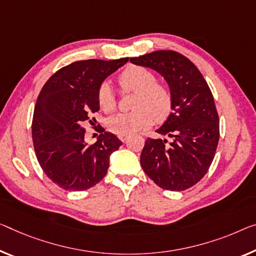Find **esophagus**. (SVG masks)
Listing matches in <instances>:
<instances>
[{"instance_id":"obj_1","label":"esophagus","mask_w":256,"mask_h":256,"mask_svg":"<svg viewBox=\"0 0 256 256\" xmlns=\"http://www.w3.org/2000/svg\"><path fill=\"white\" fill-rule=\"evenodd\" d=\"M127 138H128L127 136H121V137H120V140H122V142H126V140H127Z\"/></svg>"}]
</instances>
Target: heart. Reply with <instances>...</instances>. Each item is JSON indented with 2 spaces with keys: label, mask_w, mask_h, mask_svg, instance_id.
Instances as JSON below:
<instances>
[{
  "label": "heart",
  "mask_w": 256,
  "mask_h": 256,
  "mask_svg": "<svg viewBox=\"0 0 256 256\" xmlns=\"http://www.w3.org/2000/svg\"><path fill=\"white\" fill-rule=\"evenodd\" d=\"M124 92H135L134 111L118 113L108 120V127L118 136H129L150 127L154 120L164 122L172 111V95L167 86L159 84L152 70L142 66H130L119 76ZM97 103L102 111L110 113L116 108V98L108 82H103L97 90Z\"/></svg>",
  "instance_id": "b5f03b06"
}]
</instances>
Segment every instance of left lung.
Segmentation results:
<instances>
[{
	"mask_svg": "<svg viewBox=\"0 0 256 256\" xmlns=\"http://www.w3.org/2000/svg\"><path fill=\"white\" fill-rule=\"evenodd\" d=\"M130 62L159 72L174 100L172 113L156 130L172 142L148 137L140 166L164 190H186L206 175L218 144L220 120L213 94L194 62L176 51H153Z\"/></svg>",
	"mask_w": 256,
	"mask_h": 256,
	"instance_id": "8db88e82",
	"label": "left lung"
}]
</instances>
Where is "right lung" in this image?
Segmentation results:
<instances>
[{"label":"right lung","instance_id":"add662e5","mask_svg":"<svg viewBox=\"0 0 256 256\" xmlns=\"http://www.w3.org/2000/svg\"><path fill=\"white\" fill-rule=\"evenodd\" d=\"M127 62L128 58L74 62L43 86L32 121L34 150L44 174L64 190L84 191L100 182L108 172L110 156L122 144L100 126L97 142L88 145L84 124H94L90 116L100 110L98 88Z\"/></svg>","mask_w":256,"mask_h":256}]
</instances>
